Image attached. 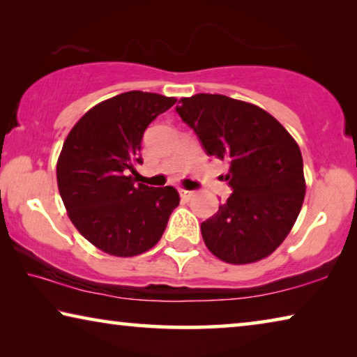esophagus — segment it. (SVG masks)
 I'll return each instance as SVG.
<instances>
[{"label": "esophagus", "mask_w": 357, "mask_h": 357, "mask_svg": "<svg viewBox=\"0 0 357 357\" xmlns=\"http://www.w3.org/2000/svg\"><path fill=\"white\" fill-rule=\"evenodd\" d=\"M179 195H181V198H184V200H190V198L193 197V192L179 189Z\"/></svg>", "instance_id": "34e87169"}]
</instances>
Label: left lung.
I'll return each instance as SVG.
<instances>
[{"label":"left lung","instance_id":"1","mask_svg":"<svg viewBox=\"0 0 357 357\" xmlns=\"http://www.w3.org/2000/svg\"><path fill=\"white\" fill-rule=\"evenodd\" d=\"M176 105L208 155L228 160L233 193L202 223L213 255L231 264L271 255L291 231L305 195L302 154L273 114L222 94H195Z\"/></svg>","mask_w":357,"mask_h":357}]
</instances>
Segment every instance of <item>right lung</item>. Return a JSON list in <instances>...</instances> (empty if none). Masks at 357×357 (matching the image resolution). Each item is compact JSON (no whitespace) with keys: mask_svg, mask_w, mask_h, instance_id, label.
<instances>
[{"mask_svg":"<svg viewBox=\"0 0 357 357\" xmlns=\"http://www.w3.org/2000/svg\"><path fill=\"white\" fill-rule=\"evenodd\" d=\"M174 98L129 91L100 102L72 128L56 164L59 195L84 239L114 257H135L164 234L179 193L137 183L144 130Z\"/></svg>","mask_w":357,"mask_h":357,"instance_id":"add662e5","label":"right lung"}]
</instances>
